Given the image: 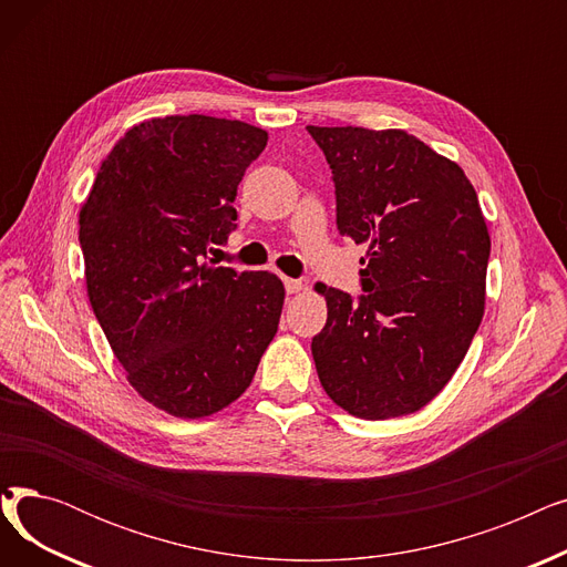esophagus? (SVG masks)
I'll return each mask as SVG.
<instances>
[{
    "label": "esophagus",
    "mask_w": 567,
    "mask_h": 567,
    "mask_svg": "<svg viewBox=\"0 0 567 567\" xmlns=\"http://www.w3.org/2000/svg\"><path fill=\"white\" fill-rule=\"evenodd\" d=\"M285 289H287V293H299V291L306 289V282L293 280V278H285Z\"/></svg>",
    "instance_id": "esophagus-1"
}]
</instances>
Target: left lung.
Returning <instances> with one entry per match:
<instances>
[{"label":"left lung","mask_w":567,"mask_h":567,"mask_svg":"<svg viewBox=\"0 0 567 567\" xmlns=\"http://www.w3.org/2000/svg\"><path fill=\"white\" fill-rule=\"evenodd\" d=\"M333 169L338 229L365 244L363 291L317 285L319 381L355 419L415 413L451 381L485 315L489 231L464 169L400 128L308 126Z\"/></svg>","instance_id":"obj_1"}]
</instances>
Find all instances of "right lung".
<instances>
[{
	"instance_id": "right-lung-1",
	"label": "right lung",
	"mask_w": 567,
	"mask_h": 567,
	"mask_svg": "<svg viewBox=\"0 0 567 567\" xmlns=\"http://www.w3.org/2000/svg\"><path fill=\"white\" fill-rule=\"evenodd\" d=\"M266 142L236 118H146L80 208L89 303L137 395L176 419L241 398L278 333L276 274L204 261L234 229L236 188Z\"/></svg>"
}]
</instances>
